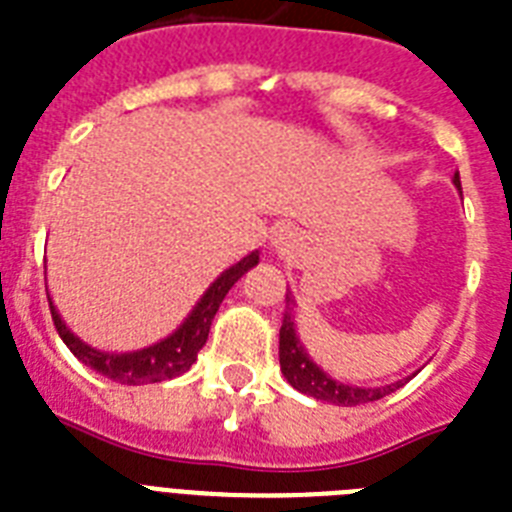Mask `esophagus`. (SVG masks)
Here are the masks:
<instances>
[{
    "label": "esophagus",
    "instance_id": "1",
    "mask_svg": "<svg viewBox=\"0 0 512 512\" xmlns=\"http://www.w3.org/2000/svg\"><path fill=\"white\" fill-rule=\"evenodd\" d=\"M276 236H279V241H281V239H284V233H276Z\"/></svg>",
    "mask_w": 512,
    "mask_h": 512
}]
</instances>
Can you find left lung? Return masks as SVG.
Returning a JSON list of instances; mask_svg holds the SVG:
<instances>
[{"label":"left lung","mask_w":512,"mask_h":512,"mask_svg":"<svg viewBox=\"0 0 512 512\" xmlns=\"http://www.w3.org/2000/svg\"><path fill=\"white\" fill-rule=\"evenodd\" d=\"M454 185L460 188V175H454ZM279 361L281 372H284L292 388H297L305 396H313L337 406L369 404V401L388 396L401 385V382H396V385H388V388H353V385H342V382L327 377L311 358L305 356L303 345L295 337V327H292L289 313H284V324L279 329Z\"/></svg>","instance_id":"8db88e82"}]
</instances>
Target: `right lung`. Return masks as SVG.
Segmentation results:
<instances>
[{"label":"right lung","mask_w":512,"mask_h":512,"mask_svg":"<svg viewBox=\"0 0 512 512\" xmlns=\"http://www.w3.org/2000/svg\"><path fill=\"white\" fill-rule=\"evenodd\" d=\"M260 255L252 252L241 263H236L233 268L220 276V279L207 289V295L201 297L199 305L193 308V313L185 319V324L177 329L175 335L167 337V340L156 342L151 348L138 350V353H122V356H111V353H100V350L84 345L79 337H74L66 329V324L60 321L55 305L50 303L52 321H55V329H58L60 340L66 342L68 350L74 353L82 364L92 366L95 372H100L103 377L114 382H122V385H146V382H162L172 380L177 374H183L191 369V364L196 361V353L204 348V342L209 337V327H212V319H215L217 308L228 295V289L236 284V281L244 276V273L257 265Z\"/></svg>","instance_id":"right-lung-1"}]
</instances>
